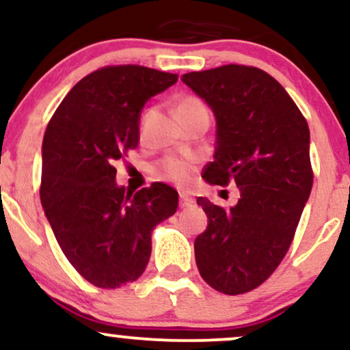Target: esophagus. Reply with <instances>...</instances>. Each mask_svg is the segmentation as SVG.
I'll return each mask as SVG.
<instances>
[{
    "label": "esophagus",
    "instance_id": "1",
    "mask_svg": "<svg viewBox=\"0 0 350 350\" xmlns=\"http://www.w3.org/2000/svg\"><path fill=\"white\" fill-rule=\"evenodd\" d=\"M192 204H194V199L191 198V196H187V194H179V207H189V206H192Z\"/></svg>",
    "mask_w": 350,
    "mask_h": 350
}]
</instances>
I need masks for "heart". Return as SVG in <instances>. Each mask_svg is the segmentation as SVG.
Returning <instances> with one entry per match:
<instances>
[{
  "label": "heart",
  "instance_id": "heart-1",
  "mask_svg": "<svg viewBox=\"0 0 350 350\" xmlns=\"http://www.w3.org/2000/svg\"><path fill=\"white\" fill-rule=\"evenodd\" d=\"M200 110H207V108L202 103V100H199L198 97H192V95L180 98L178 102V107H176V111H178L179 116L196 113V111ZM194 164L191 161L174 158V156H167V158H163L161 161L154 166V176L159 179L170 180V183L184 186V184H187L189 180H191L192 174H194Z\"/></svg>",
  "mask_w": 350,
  "mask_h": 350
}]
</instances>
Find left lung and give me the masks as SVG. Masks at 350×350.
<instances>
[{
	"mask_svg": "<svg viewBox=\"0 0 350 350\" xmlns=\"http://www.w3.org/2000/svg\"><path fill=\"white\" fill-rule=\"evenodd\" d=\"M183 82L215 115L204 179L235 180L240 191L230 211L198 199L208 226L194 242L196 263L214 290L242 295L268 280L295 239L314 178L308 122L278 80L256 67L228 64L184 74Z\"/></svg>",
	"mask_w": 350,
	"mask_h": 350,
	"instance_id": "1",
	"label": "left lung"
}]
</instances>
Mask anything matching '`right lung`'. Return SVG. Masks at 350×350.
<instances>
[{
    "label": "right lung",
    "instance_id": "1",
    "mask_svg": "<svg viewBox=\"0 0 350 350\" xmlns=\"http://www.w3.org/2000/svg\"><path fill=\"white\" fill-rule=\"evenodd\" d=\"M178 75L107 66L72 87L46 128L41 204L60 250L88 283L115 290L143 275L151 232L178 208L163 183L136 194L115 183L113 163L139 142L144 103Z\"/></svg>",
    "mask_w": 350,
    "mask_h": 350
}]
</instances>
